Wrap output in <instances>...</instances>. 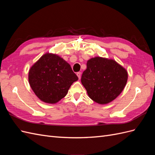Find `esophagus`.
Wrapping results in <instances>:
<instances>
[{"label":"esophagus","mask_w":155,"mask_h":155,"mask_svg":"<svg viewBox=\"0 0 155 155\" xmlns=\"http://www.w3.org/2000/svg\"><path fill=\"white\" fill-rule=\"evenodd\" d=\"M76 74H77V76H78V77L79 79H80L81 76V72H78Z\"/></svg>","instance_id":"1"}]
</instances>
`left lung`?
<instances>
[{
	"label": "left lung",
	"instance_id": "8db88e82",
	"mask_svg": "<svg viewBox=\"0 0 155 155\" xmlns=\"http://www.w3.org/2000/svg\"><path fill=\"white\" fill-rule=\"evenodd\" d=\"M128 79L126 69L115 60L101 57L87 61L81 81L89 97L97 104H107L124 89Z\"/></svg>",
	"mask_w": 155,
	"mask_h": 155
}]
</instances>
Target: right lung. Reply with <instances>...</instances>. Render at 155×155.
<instances>
[{"mask_svg": "<svg viewBox=\"0 0 155 155\" xmlns=\"http://www.w3.org/2000/svg\"><path fill=\"white\" fill-rule=\"evenodd\" d=\"M78 78L70 65L57 54L46 53L31 67L30 85L39 100L54 104L67 94Z\"/></svg>", "mask_w": 155, "mask_h": 155, "instance_id": "right-lung-1", "label": "right lung"}]
</instances>
